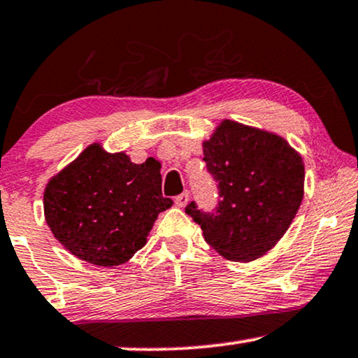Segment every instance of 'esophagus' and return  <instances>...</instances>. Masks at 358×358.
<instances>
[{
    "mask_svg": "<svg viewBox=\"0 0 358 358\" xmlns=\"http://www.w3.org/2000/svg\"><path fill=\"white\" fill-rule=\"evenodd\" d=\"M188 200H189V194L185 192V193L178 194V196L175 198V205L178 206V208H185V206L188 205Z\"/></svg>",
    "mask_w": 358,
    "mask_h": 358,
    "instance_id": "esophagus-1",
    "label": "esophagus"
}]
</instances>
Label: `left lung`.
<instances>
[{"instance_id": "1", "label": "left lung", "mask_w": 358, "mask_h": 358, "mask_svg": "<svg viewBox=\"0 0 358 358\" xmlns=\"http://www.w3.org/2000/svg\"><path fill=\"white\" fill-rule=\"evenodd\" d=\"M203 160L220 188L216 213L187 211L205 241L229 261L250 262L273 250L304 198V160L280 135L224 119L203 140Z\"/></svg>"}]
</instances>
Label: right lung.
Listing matches in <instances>:
<instances>
[{
    "mask_svg": "<svg viewBox=\"0 0 358 358\" xmlns=\"http://www.w3.org/2000/svg\"><path fill=\"white\" fill-rule=\"evenodd\" d=\"M162 164H134L125 152L90 143L49 178L44 220L71 255L89 264L120 266L147 244L153 223L173 205L162 194Z\"/></svg>",
    "mask_w": 358,
    "mask_h": 358,
    "instance_id": "add662e5",
    "label": "right lung"
}]
</instances>
